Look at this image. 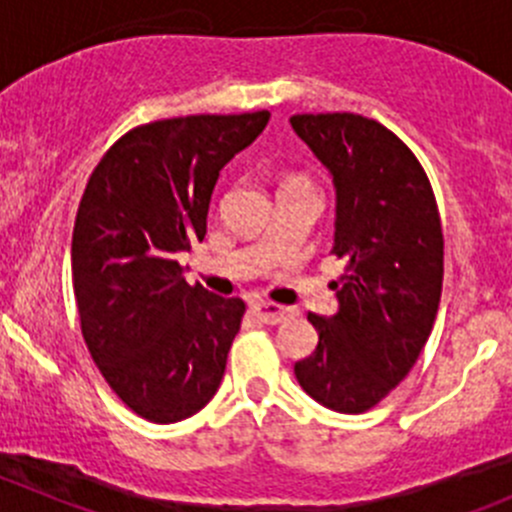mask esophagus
I'll use <instances>...</instances> for the list:
<instances>
[{"label": "esophagus", "mask_w": 512, "mask_h": 512, "mask_svg": "<svg viewBox=\"0 0 512 512\" xmlns=\"http://www.w3.org/2000/svg\"><path fill=\"white\" fill-rule=\"evenodd\" d=\"M252 310H255V315L260 317V322H265V325H277V322H285L287 317L292 315L290 307L277 305V302H270V300L252 302Z\"/></svg>", "instance_id": "34e87169"}]
</instances>
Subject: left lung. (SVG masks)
<instances>
[{"mask_svg":"<svg viewBox=\"0 0 512 512\" xmlns=\"http://www.w3.org/2000/svg\"><path fill=\"white\" fill-rule=\"evenodd\" d=\"M292 130L335 182L337 312L307 315L315 352L295 362L310 398L365 413L405 380L423 352L443 292V227L418 157L375 119L295 114Z\"/></svg>","mask_w":512,"mask_h":512,"instance_id":"obj_1","label":"left lung"}]
</instances>
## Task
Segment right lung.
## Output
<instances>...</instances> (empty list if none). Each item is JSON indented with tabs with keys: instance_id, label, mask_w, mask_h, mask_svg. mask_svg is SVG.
Returning <instances> with one entry per match:
<instances>
[{
	"instance_id": "1",
	"label": "right lung",
	"mask_w": 512,
	"mask_h": 512,
	"mask_svg": "<svg viewBox=\"0 0 512 512\" xmlns=\"http://www.w3.org/2000/svg\"><path fill=\"white\" fill-rule=\"evenodd\" d=\"M270 112L190 114L140 124L94 167L72 232L84 342L132 413L180 423L220 388L245 302L187 285L177 252L205 240L220 170Z\"/></svg>"
}]
</instances>
